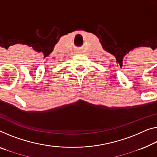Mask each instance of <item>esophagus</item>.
Returning a JSON list of instances; mask_svg holds the SVG:
<instances>
[{"mask_svg": "<svg viewBox=\"0 0 157 157\" xmlns=\"http://www.w3.org/2000/svg\"><path fill=\"white\" fill-rule=\"evenodd\" d=\"M76 53H79V52H76Z\"/></svg>", "mask_w": 157, "mask_h": 157, "instance_id": "34e87169", "label": "esophagus"}]
</instances>
